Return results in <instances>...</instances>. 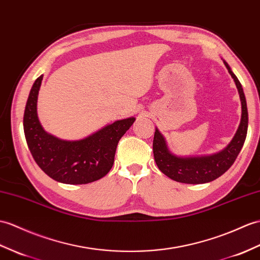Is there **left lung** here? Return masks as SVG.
I'll use <instances>...</instances> for the list:
<instances>
[{"instance_id":"1","label":"left lung","mask_w":260,"mask_h":260,"mask_svg":"<svg viewBox=\"0 0 260 260\" xmlns=\"http://www.w3.org/2000/svg\"><path fill=\"white\" fill-rule=\"evenodd\" d=\"M222 62L227 68L229 74L234 78L241 103L239 126L233 140L229 142L226 147L219 152L208 155L178 156L171 152L165 136L157 127L155 128L153 141L155 161L162 174L176 182L185 184H205L212 182L229 170V167L237 158L240 149L243 148L247 129H248V111H247L246 98L241 84L237 76L233 73L231 66L224 59Z\"/></svg>"}]
</instances>
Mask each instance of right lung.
Returning a JSON list of instances; mask_svg holds the SVG:
<instances>
[{
    "mask_svg": "<svg viewBox=\"0 0 260 260\" xmlns=\"http://www.w3.org/2000/svg\"><path fill=\"white\" fill-rule=\"evenodd\" d=\"M43 75L29 90L23 126L29 152L41 170L56 182L71 185L95 182L111 171L118 141L135 117L118 119L82 140L68 141L51 134L38 115L39 90Z\"/></svg>",
    "mask_w": 260,
    "mask_h": 260,
    "instance_id": "add662e5",
    "label": "right lung"
}]
</instances>
